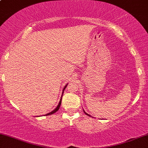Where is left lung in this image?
I'll return each mask as SVG.
<instances>
[{"label":"left lung","instance_id":"1","mask_svg":"<svg viewBox=\"0 0 148 148\" xmlns=\"http://www.w3.org/2000/svg\"><path fill=\"white\" fill-rule=\"evenodd\" d=\"M86 113V114H87V113ZM88 115H89V116H90V115H88V114H87Z\"/></svg>","mask_w":148,"mask_h":148}]
</instances>
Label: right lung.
<instances>
[{"mask_svg":"<svg viewBox=\"0 0 148 148\" xmlns=\"http://www.w3.org/2000/svg\"><path fill=\"white\" fill-rule=\"evenodd\" d=\"M67 84L65 86H64V88H63V92H64V89H65L66 88V87H67ZM63 92H62V94H63ZM61 101H62V99H60V102H59V103H58V106L56 107V108H55V109L53 110V111H51V113H47V115H52V114H53V113H55L56 112V111H58V109H59V108H60V104H61Z\"/></svg>","mask_w":148,"mask_h":148,"instance_id":"right-lung-1","label":"right lung"}]
</instances>
